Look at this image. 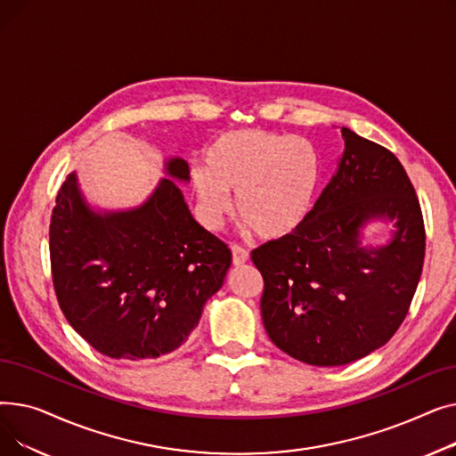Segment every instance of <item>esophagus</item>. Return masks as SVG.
I'll list each match as a JSON object with an SVG mask.
<instances>
[{
  "label": "esophagus",
  "instance_id": "34e87169",
  "mask_svg": "<svg viewBox=\"0 0 456 456\" xmlns=\"http://www.w3.org/2000/svg\"><path fill=\"white\" fill-rule=\"evenodd\" d=\"M231 251H232V265H234V266H240V265H244V262H248L249 253H248L242 246L232 244V246H231Z\"/></svg>",
  "mask_w": 456,
  "mask_h": 456
}]
</instances>
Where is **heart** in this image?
I'll list each match as a JSON object with an SVG mask.
<instances>
[{
  "instance_id": "b5f03b06",
  "label": "heart",
  "mask_w": 456,
  "mask_h": 456,
  "mask_svg": "<svg viewBox=\"0 0 456 456\" xmlns=\"http://www.w3.org/2000/svg\"><path fill=\"white\" fill-rule=\"evenodd\" d=\"M320 160L313 143L273 131H231L205 150V166L191 172L200 220L220 229L232 210L255 234L277 240L292 234L313 208Z\"/></svg>"
}]
</instances>
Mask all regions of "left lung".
<instances>
[{
  "mask_svg": "<svg viewBox=\"0 0 456 456\" xmlns=\"http://www.w3.org/2000/svg\"><path fill=\"white\" fill-rule=\"evenodd\" d=\"M342 136L338 172L306 220L251 251L270 340L313 366L349 364L385 346L409 313L425 258L421 207L399 159L347 127ZM373 217L394 219L396 232L368 250L357 238Z\"/></svg>",
  "mask_w": 456,
  "mask_h": 456,
  "instance_id": "8db88e82",
  "label": "left lung"
}]
</instances>
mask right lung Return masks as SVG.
<instances>
[{
    "label": "right lung",
    "instance_id": "right-lung-1",
    "mask_svg": "<svg viewBox=\"0 0 456 456\" xmlns=\"http://www.w3.org/2000/svg\"><path fill=\"white\" fill-rule=\"evenodd\" d=\"M166 170L190 179L183 159ZM55 203L52 277L68 323L95 351L126 361L184 344L207 299L222 289L231 249L191 218L177 184L162 179L142 207L95 214L69 174Z\"/></svg>",
    "mask_w": 456,
    "mask_h": 456
}]
</instances>
